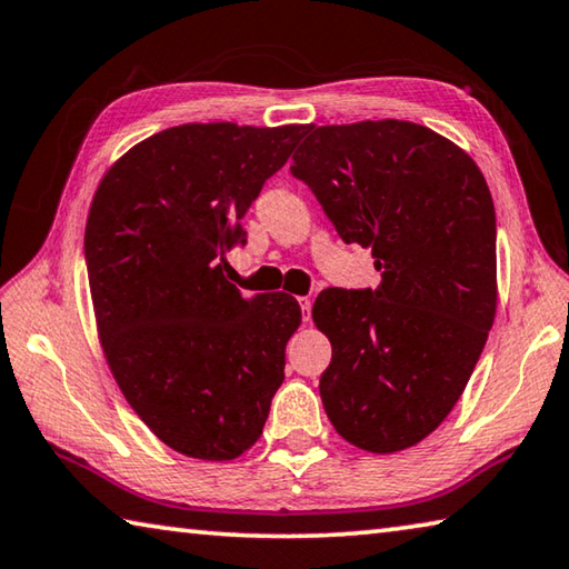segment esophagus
I'll use <instances>...</instances> for the list:
<instances>
[{
  "mask_svg": "<svg viewBox=\"0 0 569 569\" xmlns=\"http://www.w3.org/2000/svg\"><path fill=\"white\" fill-rule=\"evenodd\" d=\"M300 307H302V322H310V317H312V302L307 300H300Z\"/></svg>",
  "mask_w": 569,
  "mask_h": 569,
  "instance_id": "esophagus-1",
  "label": "esophagus"
}]
</instances>
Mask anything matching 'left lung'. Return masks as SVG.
<instances>
[{
  "mask_svg": "<svg viewBox=\"0 0 569 569\" xmlns=\"http://www.w3.org/2000/svg\"><path fill=\"white\" fill-rule=\"evenodd\" d=\"M290 172L345 244L372 249L382 282L327 287L312 317L332 342L325 412L367 452L442 425L480 360L497 307V224L480 169L412 122L307 127Z\"/></svg>",
  "mask_w": 569,
  "mask_h": 569,
  "instance_id": "8db88e82",
  "label": "left lung"
}]
</instances>
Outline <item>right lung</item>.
<instances>
[{
  "instance_id": "add662e5",
  "label": "right lung",
  "mask_w": 569,
  "mask_h": 569,
  "mask_svg": "<svg viewBox=\"0 0 569 569\" xmlns=\"http://www.w3.org/2000/svg\"><path fill=\"white\" fill-rule=\"evenodd\" d=\"M305 127L164 129L104 174L84 259L99 340L119 390L159 440L197 460L257 442L300 325L295 297L224 279L242 217Z\"/></svg>"
}]
</instances>
